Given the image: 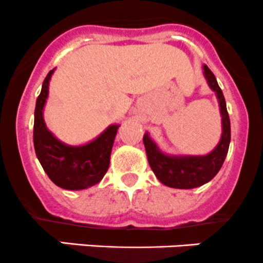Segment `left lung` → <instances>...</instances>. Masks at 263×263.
Wrapping results in <instances>:
<instances>
[{"mask_svg":"<svg viewBox=\"0 0 263 263\" xmlns=\"http://www.w3.org/2000/svg\"><path fill=\"white\" fill-rule=\"evenodd\" d=\"M203 75L210 88L216 93L220 106L222 133H221L220 142L217 143L215 149L204 156L166 155L158 148L148 132L143 137L151 168L158 180L170 188L193 189L209 183L219 173L228 155L229 144H230V119L226 110L225 98L214 72L209 69L207 65H203Z\"/></svg>","mask_w":263,"mask_h":263,"instance_id":"1","label":"left lung"}]
</instances>
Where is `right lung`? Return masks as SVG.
<instances>
[{"label": "right lung", "instance_id": "right-lung-1", "mask_svg": "<svg viewBox=\"0 0 263 263\" xmlns=\"http://www.w3.org/2000/svg\"><path fill=\"white\" fill-rule=\"evenodd\" d=\"M53 71L54 69L47 74L35 103L33 130L35 155L48 178L57 186L67 191H82L96 185L105 176L120 125L112 124L97 138L82 145H69L57 139L47 129L43 119L49 80Z\"/></svg>", "mask_w": 263, "mask_h": 263}]
</instances>
